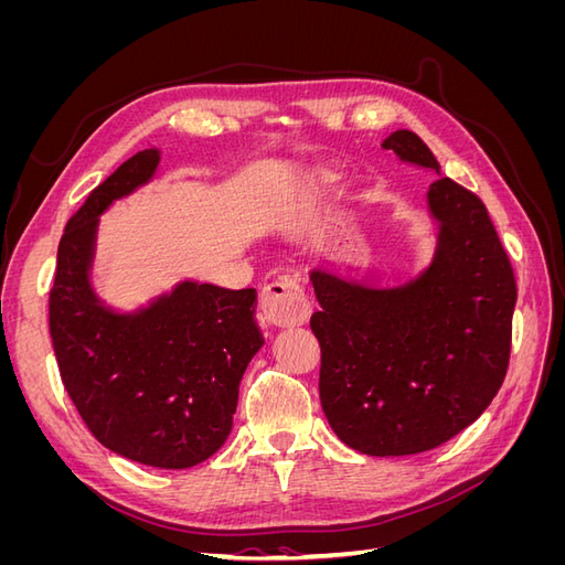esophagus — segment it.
I'll return each mask as SVG.
<instances>
[{
	"label": "esophagus",
	"mask_w": 565,
	"mask_h": 565,
	"mask_svg": "<svg viewBox=\"0 0 565 565\" xmlns=\"http://www.w3.org/2000/svg\"><path fill=\"white\" fill-rule=\"evenodd\" d=\"M262 311L264 318L276 328H292V324H303L309 320L311 301L297 278L285 276L266 285L262 295Z\"/></svg>",
	"instance_id": "1"
}]
</instances>
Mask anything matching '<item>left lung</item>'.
<instances>
[{
	"instance_id": "obj_1",
	"label": "left lung",
	"mask_w": 565,
	"mask_h": 565,
	"mask_svg": "<svg viewBox=\"0 0 565 565\" xmlns=\"http://www.w3.org/2000/svg\"><path fill=\"white\" fill-rule=\"evenodd\" d=\"M382 148L440 174L413 131H393ZM426 200L438 243L415 280L382 289L311 270L324 417L372 457L443 446L483 415L509 367L516 278L486 204L448 177Z\"/></svg>"
}]
</instances>
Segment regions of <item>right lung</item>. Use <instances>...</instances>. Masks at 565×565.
Masks as SVG:
<instances>
[{
    "label": "right lung",
    "instance_id": "add662e5",
    "mask_svg": "<svg viewBox=\"0 0 565 565\" xmlns=\"http://www.w3.org/2000/svg\"><path fill=\"white\" fill-rule=\"evenodd\" d=\"M158 164V148L136 152L67 221L49 332L67 396L100 446L139 465L188 469L226 443L237 388L264 337L252 287L185 280L134 313H115L96 297L98 216L148 183Z\"/></svg>",
    "mask_w": 565,
    "mask_h": 565
}]
</instances>
